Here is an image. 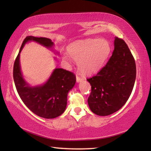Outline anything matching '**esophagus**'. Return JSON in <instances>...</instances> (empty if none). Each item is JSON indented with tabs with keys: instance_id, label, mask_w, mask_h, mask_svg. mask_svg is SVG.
<instances>
[{
	"instance_id": "esophagus-1",
	"label": "esophagus",
	"mask_w": 151,
	"mask_h": 151,
	"mask_svg": "<svg viewBox=\"0 0 151 151\" xmlns=\"http://www.w3.org/2000/svg\"><path fill=\"white\" fill-rule=\"evenodd\" d=\"M83 80V79L82 78H81L80 76H76V82H77V83H79V82H81Z\"/></svg>"
}]
</instances>
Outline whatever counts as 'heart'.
I'll list each match as a JSON object with an SVG mask.
<instances>
[{"label": "heart", "instance_id": "b5f03b06", "mask_svg": "<svg viewBox=\"0 0 151 151\" xmlns=\"http://www.w3.org/2000/svg\"><path fill=\"white\" fill-rule=\"evenodd\" d=\"M68 53L78 63L79 70L85 75H91L102 68L111 52V45L106 40L89 39L76 41L68 46ZM65 54L64 58L70 60Z\"/></svg>", "mask_w": 151, "mask_h": 151}]
</instances>
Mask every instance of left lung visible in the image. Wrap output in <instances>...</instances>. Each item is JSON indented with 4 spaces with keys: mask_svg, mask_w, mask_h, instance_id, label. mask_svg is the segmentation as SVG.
<instances>
[{
    "mask_svg": "<svg viewBox=\"0 0 151 151\" xmlns=\"http://www.w3.org/2000/svg\"><path fill=\"white\" fill-rule=\"evenodd\" d=\"M114 49L106 65L93 77L88 104L91 111L99 116L110 115L126 103L134 87L136 64L123 40L115 37Z\"/></svg>",
    "mask_w": 151,
    "mask_h": 151,
    "instance_id": "8db88e82",
    "label": "left lung"
}]
</instances>
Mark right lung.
Listing matches in <instances>:
<instances>
[{"mask_svg":"<svg viewBox=\"0 0 151 151\" xmlns=\"http://www.w3.org/2000/svg\"><path fill=\"white\" fill-rule=\"evenodd\" d=\"M29 41H35L49 48L54 45L47 38L32 36L25 38L14 63L15 86L22 102L33 113L45 119L56 118L65 111L67 94L75 85L76 76L70 71L55 68L44 85L30 86L22 76L19 60L20 52Z\"/></svg>","mask_w":151,"mask_h":151,"instance_id":"1","label":"right lung"}]
</instances>
